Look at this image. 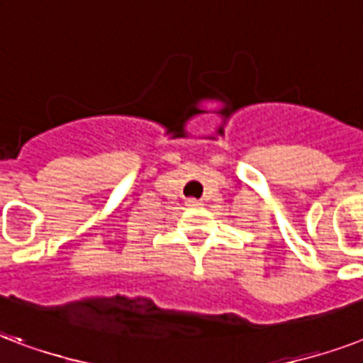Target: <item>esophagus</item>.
Masks as SVG:
<instances>
[{
    "mask_svg": "<svg viewBox=\"0 0 363 363\" xmlns=\"http://www.w3.org/2000/svg\"><path fill=\"white\" fill-rule=\"evenodd\" d=\"M186 206L188 207H200L201 201L200 200H194V198H190V200H186Z\"/></svg>",
    "mask_w": 363,
    "mask_h": 363,
    "instance_id": "obj_1",
    "label": "esophagus"
}]
</instances>
